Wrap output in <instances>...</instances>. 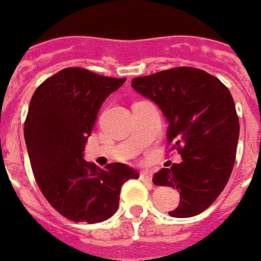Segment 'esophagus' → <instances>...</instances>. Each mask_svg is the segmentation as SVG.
<instances>
[{"instance_id":"obj_1","label":"esophagus","mask_w":261,"mask_h":261,"mask_svg":"<svg viewBox=\"0 0 261 261\" xmlns=\"http://www.w3.org/2000/svg\"><path fill=\"white\" fill-rule=\"evenodd\" d=\"M140 180L146 181V182H152V172L151 171L140 172Z\"/></svg>"}]
</instances>
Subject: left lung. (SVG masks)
<instances>
[{"mask_svg":"<svg viewBox=\"0 0 261 261\" xmlns=\"http://www.w3.org/2000/svg\"><path fill=\"white\" fill-rule=\"evenodd\" d=\"M131 87L162 110L168 144L182 158L153 176L155 185L180 192V203L168 214L189 218L202 213L225 189L234 168L239 119L230 90L217 77L190 67L137 77Z\"/></svg>","mask_w":261,"mask_h":261,"instance_id":"1","label":"left lung"}]
</instances>
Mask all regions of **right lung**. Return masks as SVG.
I'll use <instances>...</instances> for the list:
<instances>
[{
	"instance_id": "obj_1",
	"label": "right lung",
	"mask_w": 261,
	"mask_h": 261,
	"mask_svg": "<svg viewBox=\"0 0 261 261\" xmlns=\"http://www.w3.org/2000/svg\"><path fill=\"white\" fill-rule=\"evenodd\" d=\"M124 81L65 68L39 85L30 101L24 142L34 177L49 205L73 222L110 218L122 185L139 177L122 163L101 169L84 159L99 108Z\"/></svg>"
}]
</instances>
